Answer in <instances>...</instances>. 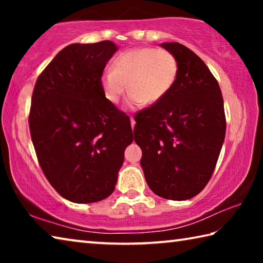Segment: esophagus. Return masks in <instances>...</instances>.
<instances>
[{"label":"esophagus","mask_w":263,"mask_h":263,"mask_svg":"<svg viewBox=\"0 0 263 263\" xmlns=\"http://www.w3.org/2000/svg\"><path fill=\"white\" fill-rule=\"evenodd\" d=\"M130 119H131V126L133 128V127H135V125H136V122H135V119H133L132 117H130Z\"/></svg>","instance_id":"34e87169"}]
</instances>
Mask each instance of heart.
Segmentation results:
<instances>
[{
    "mask_svg": "<svg viewBox=\"0 0 263 263\" xmlns=\"http://www.w3.org/2000/svg\"><path fill=\"white\" fill-rule=\"evenodd\" d=\"M177 74L179 64L171 52L152 47L132 48L116 57L112 69H105L100 82L104 97L112 104L118 103L127 88L130 92L125 105L133 110L144 103L162 101L172 90Z\"/></svg>",
    "mask_w": 263,
    "mask_h": 263,
    "instance_id": "heart-1",
    "label": "heart"
}]
</instances>
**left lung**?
<instances>
[{
	"label": "left lung",
	"instance_id": "left-lung-1",
	"mask_svg": "<svg viewBox=\"0 0 263 263\" xmlns=\"http://www.w3.org/2000/svg\"><path fill=\"white\" fill-rule=\"evenodd\" d=\"M179 64L169 94L136 116L140 164L154 194L185 201L210 180L225 139L224 101L217 80L197 54L179 43H162Z\"/></svg>",
	"mask_w": 263,
	"mask_h": 263
}]
</instances>
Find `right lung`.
Returning <instances> with one entry per match:
<instances>
[{
    "label": "right lung",
    "mask_w": 263,
    "mask_h": 263,
    "mask_svg": "<svg viewBox=\"0 0 263 263\" xmlns=\"http://www.w3.org/2000/svg\"><path fill=\"white\" fill-rule=\"evenodd\" d=\"M118 46L110 41L70 44L39 75L29 125L46 179L74 203L100 202L114 193L131 122L105 99L101 75Z\"/></svg>",
    "instance_id": "1"
}]
</instances>
